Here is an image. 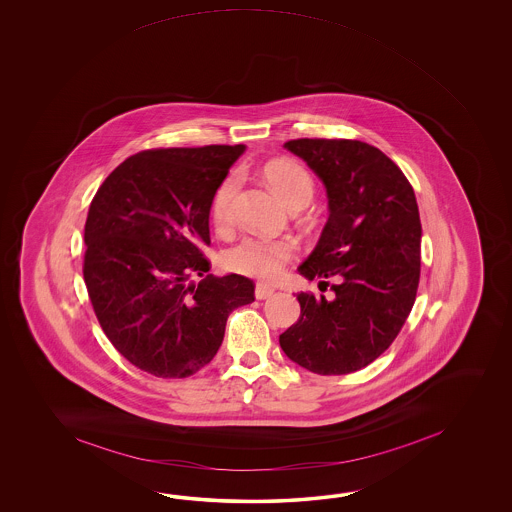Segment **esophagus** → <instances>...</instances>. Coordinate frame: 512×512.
<instances>
[{
  "label": "esophagus",
  "instance_id": "esophagus-1",
  "mask_svg": "<svg viewBox=\"0 0 512 512\" xmlns=\"http://www.w3.org/2000/svg\"><path fill=\"white\" fill-rule=\"evenodd\" d=\"M274 287H271V285H265V283H258L256 285V291H254V294H256V298L258 300H265V298H271L272 294H274Z\"/></svg>",
  "mask_w": 512,
  "mask_h": 512
}]
</instances>
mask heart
<instances>
[{"label": "heart", "mask_w": 512, "mask_h": 512, "mask_svg": "<svg viewBox=\"0 0 512 512\" xmlns=\"http://www.w3.org/2000/svg\"><path fill=\"white\" fill-rule=\"evenodd\" d=\"M265 177L272 190L291 207L296 201L313 197V181L300 164L291 161H272L265 166ZM241 177L232 172L219 183L212 197V218L219 229L229 227L234 221V199L240 190ZM294 243L289 240L267 238H243L225 254V265L230 271L254 276L274 278L283 269V263L293 258Z\"/></svg>", "instance_id": "1"}]
</instances>
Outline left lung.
Wrapping results in <instances>:
<instances>
[{
  "mask_svg": "<svg viewBox=\"0 0 512 512\" xmlns=\"http://www.w3.org/2000/svg\"><path fill=\"white\" fill-rule=\"evenodd\" d=\"M326 186L329 218L298 267L307 280L337 278L335 298L300 293L294 326L280 335L289 359L318 375H346L390 348L414 307L421 272V219L414 188L390 157L366 142L296 139Z\"/></svg>",
  "mask_w": 512,
  "mask_h": 512,
  "instance_id": "8db88e82",
  "label": "left lung"
}]
</instances>
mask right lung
<instances>
[{"instance_id": "obj_1", "label": "right lung", "mask_w": 512, "mask_h": 512, "mask_svg": "<svg viewBox=\"0 0 512 512\" xmlns=\"http://www.w3.org/2000/svg\"><path fill=\"white\" fill-rule=\"evenodd\" d=\"M245 144L135 153L98 188L87 212L84 282L109 342L139 370L185 379L205 368L229 315L254 302V283L216 278L212 197ZM192 273L199 284H188Z\"/></svg>"}]
</instances>
